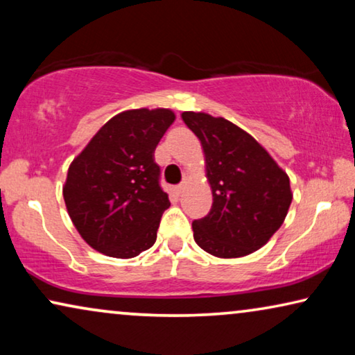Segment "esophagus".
<instances>
[{"instance_id":"obj_1","label":"esophagus","mask_w":355,"mask_h":355,"mask_svg":"<svg viewBox=\"0 0 355 355\" xmlns=\"http://www.w3.org/2000/svg\"><path fill=\"white\" fill-rule=\"evenodd\" d=\"M184 187H186V186H184V184H179V186L176 187V191H178V193H182V192H184Z\"/></svg>"}]
</instances>
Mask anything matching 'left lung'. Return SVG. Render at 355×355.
<instances>
[{
  "label": "left lung",
  "mask_w": 355,
  "mask_h": 355,
  "mask_svg": "<svg viewBox=\"0 0 355 355\" xmlns=\"http://www.w3.org/2000/svg\"><path fill=\"white\" fill-rule=\"evenodd\" d=\"M182 121L200 140L213 203L192 223L193 241L218 259L254 254L288 215L289 176L249 132L225 118L184 111Z\"/></svg>",
  "instance_id": "1"
}]
</instances>
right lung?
Returning <instances> with one entry per match:
<instances>
[{
    "instance_id": "add662e5",
    "label": "right lung",
    "mask_w": 355,
    "mask_h": 355,
    "mask_svg": "<svg viewBox=\"0 0 355 355\" xmlns=\"http://www.w3.org/2000/svg\"><path fill=\"white\" fill-rule=\"evenodd\" d=\"M174 119L168 108L125 110L72 159L62 197L92 249L132 259L155 244L163 211L171 205L158 184L155 148Z\"/></svg>"
}]
</instances>
